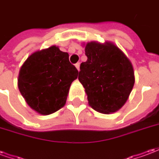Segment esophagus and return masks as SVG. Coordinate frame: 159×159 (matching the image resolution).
<instances>
[{
  "instance_id": "esophagus-1",
  "label": "esophagus",
  "mask_w": 159,
  "mask_h": 159,
  "mask_svg": "<svg viewBox=\"0 0 159 159\" xmlns=\"http://www.w3.org/2000/svg\"><path fill=\"white\" fill-rule=\"evenodd\" d=\"M75 66H76V68L77 69V70L79 71L80 70V63H76V65H75Z\"/></svg>"
}]
</instances>
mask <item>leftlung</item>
<instances>
[{
    "label": "left lung",
    "mask_w": 159,
    "mask_h": 159,
    "mask_svg": "<svg viewBox=\"0 0 159 159\" xmlns=\"http://www.w3.org/2000/svg\"><path fill=\"white\" fill-rule=\"evenodd\" d=\"M86 62L80 66L78 80L89 105L100 113L116 112L126 103L134 84V71L124 52L111 42H88Z\"/></svg>",
    "instance_id": "1"
}]
</instances>
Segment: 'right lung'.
<instances>
[{
    "label": "right lung",
    "mask_w": 159,
    "mask_h": 159,
    "mask_svg": "<svg viewBox=\"0 0 159 159\" xmlns=\"http://www.w3.org/2000/svg\"><path fill=\"white\" fill-rule=\"evenodd\" d=\"M77 76L68 52L51 46L28 57L19 70L18 87L31 109L49 115L66 105L70 84Z\"/></svg>",
    "instance_id": "1"
}]
</instances>
